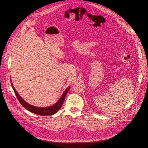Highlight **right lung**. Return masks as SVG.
I'll return each mask as SVG.
<instances>
[{
	"label": "right lung",
	"mask_w": 148,
	"mask_h": 148,
	"mask_svg": "<svg viewBox=\"0 0 148 148\" xmlns=\"http://www.w3.org/2000/svg\"><path fill=\"white\" fill-rule=\"evenodd\" d=\"M12 88H13V89L14 90V93H15V94L16 95V97L17 98L19 102L20 103V104L22 105L25 108H26V110H27L30 112H33L34 114H37V115H43V116L53 115V114H56L60 110V108L62 106V105L63 103V102H64V99L66 98L67 93L68 92V91H69V90L70 89V87H69L66 90V91L64 92H63V94H62V96L61 97V98H60V99L54 105H51V106L48 107L38 108V107H36L33 106V105L29 104L25 101H24V99L19 95V94L16 91L14 86H13L12 82Z\"/></svg>",
	"instance_id": "right-lung-1"
}]
</instances>
